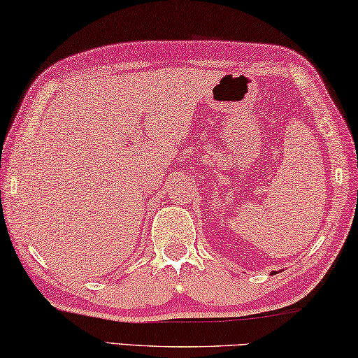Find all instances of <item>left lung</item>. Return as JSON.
I'll return each mask as SVG.
<instances>
[{
  "instance_id": "1",
  "label": "left lung",
  "mask_w": 358,
  "mask_h": 358,
  "mask_svg": "<svg viewBox=\"0 0 358 358\" xmlns=\"http://www.w3.org/2000/svg\"><path fill=\"white\" fill-rule=\"evenodd\" d=\"M273 274H276V273H273Z\"/></svg>"
}]
</instances>
